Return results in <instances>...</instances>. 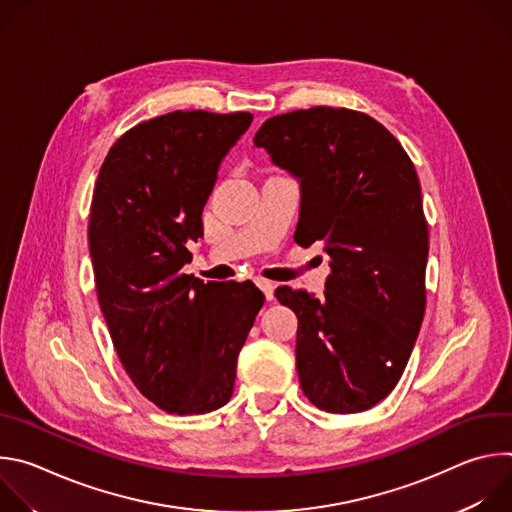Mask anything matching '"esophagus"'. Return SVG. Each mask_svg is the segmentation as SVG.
Here are the masks:
<instances>
[{
	"label": "esophagus",
	"instance_id": "esophagus-1",
	"mask_svg": "<svg viewBox=\"0 0 512 512\" xmlns=\"http://www.w3.org/2000/svg\"><path fill=\"white\" fill-rule=\"evenodd\" d=\"M257 285H259V289L265 294L267 302H271V300H273V289H275V285H273L271 281H267V279H257Z\"/></svg>",
	"mask_w": 512,
	"mask_h": 512
}]
</instances>
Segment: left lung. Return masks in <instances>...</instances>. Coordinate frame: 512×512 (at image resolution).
<instances>
[{
  "label": "left lung",
  "mask_w": 512,
  "mask_h": 512,
  "mask_svg": "<svg viewBox=\"0 0 512 512\" xmlns=\"http://www.w3.org/2000/svg\"><path fill=\"white\" fill-rule=\"evenodd\" d=\"M300 182L296 243H324V298L277 287L296 312L304 395L328 413H358L399 383L425 314L429 235L417 172L373 117L312 107L267 119L253 137Z\"/></svg>",
  "instance_id": "left-lung-1"
}]
</instances>
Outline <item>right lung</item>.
<instances>
[{"label": "right lung", "instance_id": "obj_1", "mask_svg": "<svg viewBox=\"0 0 512 512\" xmlns=\"http://www.w3.org/2000/svg\"><path fill=\"white\" fill-rule=\"evenodd\" d=\"M251 113L174 111L123 133L91 202L89 249L101 312L125 373L160 409L223 407L265 296L251 281L182 273L218 168Z\"/></svg>", "mask_w": 512, "mask_h": 512}]
</instances>
